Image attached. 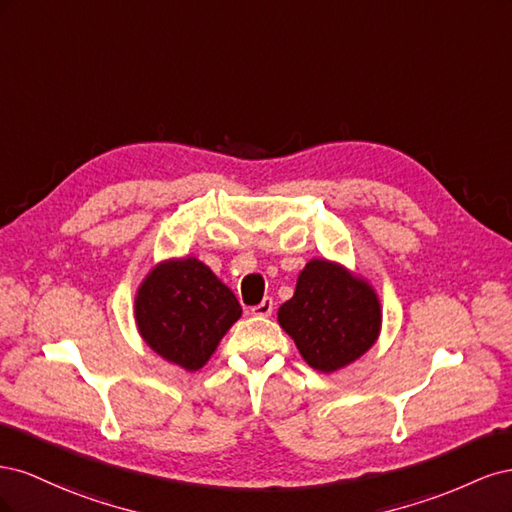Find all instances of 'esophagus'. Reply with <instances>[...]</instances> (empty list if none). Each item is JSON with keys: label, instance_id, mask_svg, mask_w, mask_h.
Wrapping results in <instances>:
<instances>
[{"label": "esophagus", "instance_id": "obj_1", "mask_svg": "<svg viewBox=\"0 0 512 512\" xmlns=\"http://www.w3.org/2000/svg\"><path fill=\"white\" fill-rule=\"evenodd\" d=\"M252 314H254V316H260V318H269V316L273 314V299H271V297L262 299V303H258L256 307H252Z\"/></svg>", "mask_w": 512, "mask_h": 512}]
</instances>
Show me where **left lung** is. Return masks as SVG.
Returning a JSON list of instances; mask_svg holds the SVG:
<instances>
[{
    "label": "left lung",
    "mask_w": 512,
    "mask_h": 512,
    "mask_svg": "<svg viewBox=\"0 0 512 512\" xmlns=\"http://www.w3.org/2000/svg\"><path fill=\"white\" fill-rule=\"evenodd\" d=\"M277 322L309 367L333 374L378 342L382 305L363 275L342 262L312 258L297 277L292 299L277 312Z\"/></svg>",
    "instance_id": "1"
}]
</instances>
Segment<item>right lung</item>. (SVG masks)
<instances>
[{"label":"right lung","mask_w":512,"mask_h":512,"mask_svg":"<svg viewBox=\"0 0 512 512\" xmlns=\"http://www.w3.org/2000/svg\"><path fill=\"white\" fill-rule=\"evenodd\" d=\"M241 312L235 292L196 256L160 260L134 297L138 335L164 361L185 371L211 359Z\"/></svg>","instance_id":"1"}]
</instances>
